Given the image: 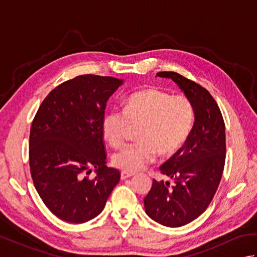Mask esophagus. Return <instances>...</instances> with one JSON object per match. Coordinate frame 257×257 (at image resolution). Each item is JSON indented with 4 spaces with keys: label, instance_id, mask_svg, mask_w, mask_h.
I'll list each match as a JSON object with an SVG mask.
<instances>
[{
    "label": "esophagus",
    "instance_id": "1",
    "mask_svg": "<svg viewBox=\"0 0 257 257\" xmlns=\"http://www.w3.org/2000/svg\"><path fill=\"white\" fill-rule=\"evenodd\" d=\"M120 176H121L122 180H125V179H128L130 177L135 176V173L134 172H129V171H121V174H120Z\"/></svg>",
    "mask_w": 257,
    "mask_h": 257
}]
</instances>
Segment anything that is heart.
I'll list each match as a JSON object with an SVG mask.
<instances>
[{
  "instance_id": "obj_1",
  "label": "heart",
  "mask_w": 257,
  "mask_h": 257,
  "mask_svg": "<svg viewBox=\"0 0 257 257\" xmlns=\"http://www.w3.org/2000/svg\"><path fill=\"white\" fill-rule=\"evenodd\" d=\"M194 122V108L188 97L172 96L159 88L136 91L123 110L110 109L102 116L103 137L113 148L121 147L130 124H141L139 141L124 146L112 156L114 167L137 171L160 157H170L188 140Z\"/></svg>"
}]
</instances>
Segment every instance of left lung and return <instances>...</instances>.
<instances>
[{
    "mask_svg": "<svg viewBox=\"0 0 257 257\" xmlns=\"http://www.w3.org/2000/svg\"><path fill=\"white\" fill-rule=\"evenodd\" d=\"M183 90L194 108L195 121L182 148L159 168L173 179H154L144 199L145 210L152 220L170 227L188 224L203 213L214 196L225 165V123L214 98L193 80L174 72H159Z\"/></svg>",
    "mask_w": 257,
    "mask_h": 257,
    "instance_id": "obj_1",
    "label": "left lung"
}]
</instances>
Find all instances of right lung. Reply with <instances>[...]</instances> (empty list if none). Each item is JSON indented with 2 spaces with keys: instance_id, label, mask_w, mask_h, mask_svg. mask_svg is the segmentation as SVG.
Masks as SVG:
<instances>
[{
  "instance_id": "add662e5",
  "label": "right lung",
  "mask_w": 257,
  "mask_h": 257,
  "mask_svg": "<svg viewBox=\"0 0 257 257\" xmlns=\"http://www.w3.org/2000/svg\"><path fill=\"white\" fill-rule=\"evenodd\" d=\"M121 79L79 75L55 87L31 125L30 169L42 201L58 219L84 223L96 217L120 180L106 166L101 119ZM96 169L94 179L86 177Z\"/></svg>"
}]
</instances>
